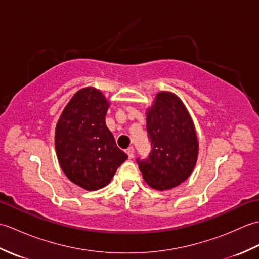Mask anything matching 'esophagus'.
I'll use <instances>...</instances> for the list:
<instances>
[{
  "instance_id": "34e87169",
  "label": "esophagus",
  "mask_w": 259,
  "mask_h": 259,
  "mask_svg": "<svg viewBox=\"0 0 259 259\" xmlns=\"http://www.w3.org/2000/svg\"><path fill=\"white\" fill-rule=\"evenodd\" d=\"M125 152H126V155H128L129 159H133V158H134V156H135V150H134L133 147H129L128 149L125 150Z\"/></svg>"
}]
</instances>
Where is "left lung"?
I'll return each instance as SVG.
<instances>
[{"instance_id": "1", "label": "left lung", "mask_w": 259, "mask_h": 259, "mask_svg": "<svg viewBox=\"0 0 259 259\" xmlns=\"http://www.w3.org/2000/svg\"><path fill=\"white\" fill-rule=\"evenodd\" d=\"M151 150L148 158H137L142 177L158 190L170 189L189 177L198 156L194 123L180 99L160 92L147 114Z\"/></svg>"}]
</instances>
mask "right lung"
Listing matches in <instances>:
<instances>
[{
	"label": "right lung",
	"mask_w": 259,
	"mask_h": 259,
	"mask_svg": "<svg viewBox=\"0 0 259 259\" xmlns=\"http://www.w3.org/2000/svg\"><path fill=\"white\" fill-rule=\"evenodd\" d=\"M109 102L85 88L71 99L56 128V150L65 176L85 190L107 186L128 156L106 125Z\"/></svg>",
	"instance_id": "add662e5"
}]
</instances>
